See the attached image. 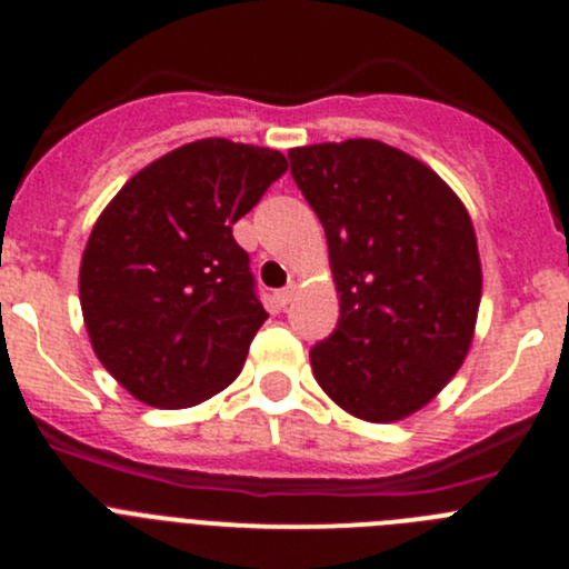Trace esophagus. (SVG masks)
I'll return each mask as SVG.
<instances>
[{
  "mask_svg": "<svg viewBox=\"0 0 569 569\" xmlns=\"http://www.w3.org/2000/svg\"><path fill=\"white\" fill-rule=\"evenodd\" d=\"M291 297H295V286H286V289L274 291V302H278L280 308H286L291 302Z\"/></svg>",
  "mask_w": 569,
  "mask_h": 569,
  "instance_id": "esophagus-1",
  "label": "esophagus"
}]
</instances>
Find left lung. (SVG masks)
<instances>
[{
  "label": "left lung",
  "mask_w": 569,
  "mask_h": 569,
  "mask_svg": "<svg viewBox=\"0 0 569 569\" xmlns=\"http://www.w3.org/2000/svg\"><path fill=\"white\" fill-rule=\"evenodd\" d=\"M289 162L341 295L336 330L311 349L313 377L363 421L407 418L457 375L473 338L481 267L468 211L380 140L291 148Z\"/></svg>",
  "instance_id": "left-lung-1"
}]
</instances>
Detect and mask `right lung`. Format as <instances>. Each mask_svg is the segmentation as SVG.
I'll use <instances>...</instances> for the list:
<instances>
[{"label":"right lung","mask_w":569,"mask_h":569,"mask_svg":"<svg viewBox=\"0 0 569 569\" xmlns=\"http://www.w3.org/2000/svg\"><path fill=\"white\" fill-rule=\"evenodd\" d=\"M289 170L280 151L209 137L164 153L93 226L79 300L104 369L151 407L231 386L267 321L233 222Z\"/></svg>","instance_id":"right-lung-1"}]
</instances>
